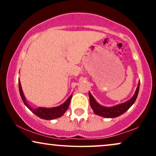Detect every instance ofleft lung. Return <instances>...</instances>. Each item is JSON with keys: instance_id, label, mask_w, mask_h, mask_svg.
<instances>
[{"instance_id": "left-lung-1", "label": "left lung", "mask_w": 156, "mask_h": 156, "mask_svg": "<svg viewBox=\"0 0 156 156\" xmlns=\"http://www.w3.org/2000/svg\"><path fill=\"white\" fill-rule=\"evenodd\" d=\"M139 84H140V83L139 81L137 88L136 89V92L134 93L133 96L130 100L125 102V103H120V104L116 105L112 107H105L99 104L95 101V99L92 95V94L90 92H89V102H90L91 108H92L94 114H97V115L101 116V117L105 118H114L119 117V116L124 114L127 110H128L130 107L135 103L136 100L137 98L138 94H139Z\"/></svg>"}]
</instances>
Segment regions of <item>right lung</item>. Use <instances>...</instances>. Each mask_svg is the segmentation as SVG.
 <instances>
[{
  "label": "right lung",
  "mask_w": 156,
  "mask_h": 156,
  "mask_svg": "<svg viewBox=\"0 0 156 156\" xmlns=\"http://www.w3.org/2000/svg\"><path fill=\"white\" fill-rule=\"evenodd\" d=\"M19 91L20 94L21 98H22L23 103L26 105V107L29 109L31 112H32L35 115L39 117L41 119H47V120H51V119H54L56 118L61 117L62 115L66 112V111L68 109L69 103H70L71 98H72L73 94L68 98V99L63 104L60 105L59 106L53 107V108H42V107H39L37 108H33L31 105H28L27 103L26 97L23 94L22 87H21V83L19 79Z\"/></svg>",
  "instance_id": "add662e5"
}]
</instances>
